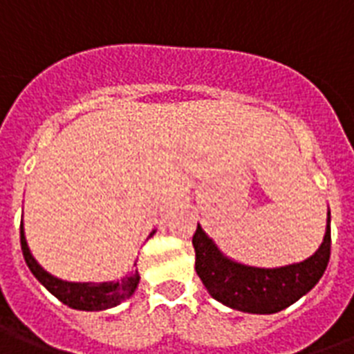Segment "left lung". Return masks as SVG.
I'll return each instance as SVG.
<instances>
[{
    "mask_svg": "<svg viewBox=\"0 0 354 354\" xmlns=\"http://www.w3.org/2000/svg\"><path fill=\"white\" fill-rule=\"evenodd\" d=\"M194 268L216 301L250 314H275L310 292L324 275L330 257V211L327 213L324 242L301 263L279 268H259L236 263L218 250L200 227L193 235Z\"/></svg>",
    "mask_w": 354,
    "mask_h": 354,
    "instance_id": "left-lung-1",
    "label": "left lung"
}]
</instances>
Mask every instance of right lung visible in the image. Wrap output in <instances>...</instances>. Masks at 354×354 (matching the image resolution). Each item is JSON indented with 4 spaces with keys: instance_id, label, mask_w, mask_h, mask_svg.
Segmentation results:
<instances>
[{
    "instance_id": "obj_1",
    "label": "right lung",
    "mask_w": 354,
    "mask_h": 354,
    "mask_svg": "<svg viewBox=\"0 0 354 354\" xmlns=\"http://www.w3.org/2000/svg\"><path fill=\"white\" fill-rule=\"evenodd\" d=\"M19 241H21L25 263L32 272V275L64 305L77 308V310H106V308L118 307L119 303L132 296L139 285L138 270L118 281H104V283H75V281L58 279V277L49 274L47 270L41 268L38 261L32 257L27 239H25L24 222L19 226Z\"/></svg>"
}]
</instances>
